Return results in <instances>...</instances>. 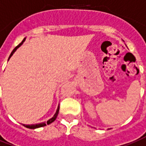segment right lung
<instances>
[{"label":"right lung","instance_id":"add662e5","mask_svg":"<svg viewBox=\"0 0 146 146\" xmlns=\"http://www.w3.org/2000/svg\"><path fill=\"white\" fill-rule=\"evenodd\" d=\"M24 40H25V38H24L23 41L21 42H20V44L18 45L17 46H16V47H15V49L13 50V52L11 53V54H10V56H9V58H11V56L13 55V54H14V52L16 51V49L18 48L19 46H20L22 45V43H23ZM58 111H59V107L58 108V109H57V111H56L55 115H54V117H52L51 119H49L48 121L46 122V123H39V124H35V125H24V124H23V126H25V127H27V128H29V129H35V128H38V127H42V126H46V124H47V125H48V124H50V123H53V122H54V121L55 120L56 118H57V116H58Z\"/></svg>","mask_w":146,"mask_h":146}]
</instances>
